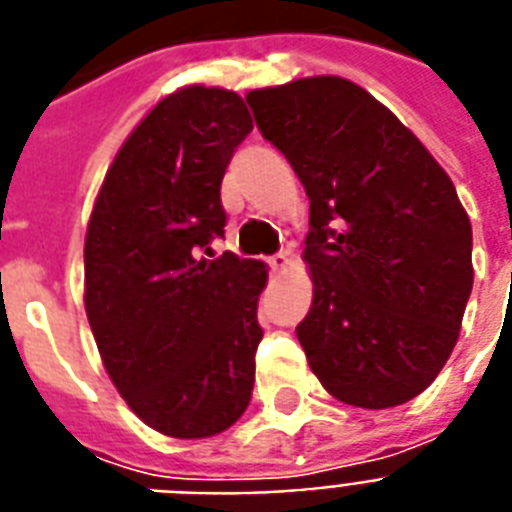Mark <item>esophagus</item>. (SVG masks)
<instances>
[{
	"label": "esophagus",
	"instance_id": "obj_1",
	"mask_svg": "<svg viewBox=\"0 0 512 512\" xmlns=\"http://www.w3.org/2000/svg\"><path fill=\"white\" fill-rule=\"evenodd\" d=\"M288 261H291L288 259V251H280L269 259V267H272V272H283V269L288 267Z\"/></svg>",
	"mask_w": 512,
	"mask_h": 512
}]
</instances>
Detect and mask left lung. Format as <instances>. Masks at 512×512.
<instances>
[{
    "instance_id": "left-lung-1",
    "label": "left lung",
    "mask_w": 512,
    "mask_h": 512,
    "mask_svg": "<svg viewBox=\"0 0 512 512\" xmlns=\"http://www.w3.org/2000/svg\"><path fill=\"white\" fill-rule=\"evenodd\" d=\"M310 197L312 307L296 326L334 398L390 408L446 366L473 291V229L446 170L350 79L245 95Z\"/></svg>"
}]
</instances>
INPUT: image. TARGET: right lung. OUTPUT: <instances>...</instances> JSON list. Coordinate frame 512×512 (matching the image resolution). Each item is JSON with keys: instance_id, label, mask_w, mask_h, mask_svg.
<instances>
[{"instance_id": "add662e5", "label": "right lung", "mask_w": 512, "mask_h": 512, "mask_svg": "<svg viewBox=\"0 0 512 512\" xmlns=\"http://www.w3.org/2000/svg\"><path fill=\"white\" fill-rule=\"evenodd\" d=\"M253 130L243 98H162L106 173L85 237V310L114 387L170 438H211L251 403L261 261L224 253L221 178Z\"/></svg>"}]
</instances>
